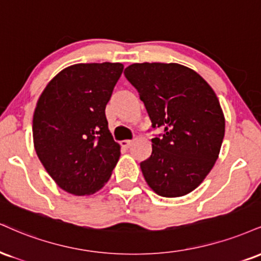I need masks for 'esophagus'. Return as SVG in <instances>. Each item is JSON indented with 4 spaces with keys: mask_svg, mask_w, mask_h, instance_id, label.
Segmentation results:
<instances>
[{
    "mask_svg": "<svg viewBox=\"0 0 261 261\" xmlns=\"http://www.w3.org/2000/svg\"><path fill=\"white\" fill-rule=\"evenodd\" d=\"M120 144H121V147H124V148H128V147L131 146V144H133V141H128V140H124V141H121L120 142Z\"/></svg>",
    "mask_w": 261,
    "mask_h": 261,
    "instance_id": "esophagus-1",
    "label": "esophagus"
}]
</instances>
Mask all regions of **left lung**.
Masks as SVG:
<instances>
[{"label":"left lung","instance_id":"obj_1","mask_svg":"<svg viewBox=\"0 0 261 261\" xmlns=\"http://www.w3.org/2000/svg\"><path fill=\"white\" fill-rule=\"evenodd\" d=\"M139 92L152 130V154L141 162L144 180L163 197H181L214 166L225 135L218 97L192 69L176 63H135L124 71Z\"/></svg>","mask_w":261,"mask_h":261}]
</instances>
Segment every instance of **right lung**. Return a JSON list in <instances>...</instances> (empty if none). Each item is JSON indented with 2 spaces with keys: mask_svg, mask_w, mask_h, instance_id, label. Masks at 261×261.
<instances>
[{
  "mask_svg": "<svg viewBox=\"0 0 261 261\" xmlns=\"http://www.w3.org/2000/svg\"><path fill=\"white\" fill-rule=\"evenodd\" d=\"M120 63H81L49 81L34 112L37 156L62 190L95 193L111 177L120 146L108 130L106 106L121 76Z\"/></svg>",
  "mask_w": 261,
  "mask_h": 261,
  "instance_id": "obj_1",
  "label": "right lung"
}]
</instances>
